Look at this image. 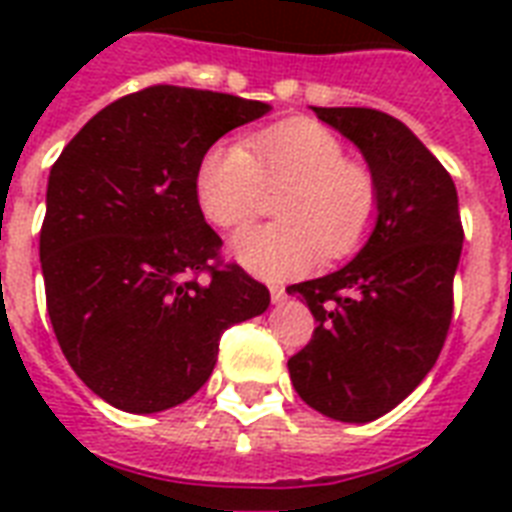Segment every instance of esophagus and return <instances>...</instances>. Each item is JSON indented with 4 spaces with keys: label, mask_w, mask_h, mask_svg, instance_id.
<instances>
[{
    "label": "esophagus",
    "mask_w": 512,
    "mask_h": 512,
    "mask_svg": "<svg viewBox=\"0 0 512 512\" xmlns=\"http://www.w3.org/2000/svg\"><path fill=\"white\" fill-rule=\"evenodd\" d=\"M271 300H273V303H281V300H287V289L271 287Z\"/></svg>",
    "instance_id": "34e87169"
}]
</instances>
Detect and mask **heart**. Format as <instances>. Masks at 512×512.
<instances>
[{"label": "heart", "mask_w": 512, "mask_h": 512, "mask_svg": "<svg viewBox=\"0 0 512 512\" xmlns=\"http://www.w3.org/2000/svg\"><path fill=\"white\" fill-rule=\"evenodd\" d=\"M276 201L279 225L233 236L231 252L260 279H295L321 255L348 257L372 231L380 209L377 180L350 162L348 148L327 127L308 119L271 124L239 140H217L193 175L196 204L217 228H241Z\"/></svg>", "instance_id": "1"}]
</instances>
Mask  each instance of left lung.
I'll return each instance as SVG.
<instances>
[{
	"instance_id": "8db88e82",
	"label": "left lung",
	"mask_w": 512,
	"mask_h": 512,
	"mask_svg": "<svg viewBox=\"0 0 512 512\" xmlns=\"http://www.w3.org/2000/svg\"><path fill=\"white\" fill-rule=\"evenodd\" d=\"M353 140L377 191V225L345 268L289 287L311 308V342L289 358L297 396L342 422L388 414L433 369L454 313L462 252L457 188L412 130L377 108H313Z\"/></svg>"
}]
</instances>
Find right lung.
<instances>
[{
  "label": "right lung",
  "mask_w": 512,
  "mask_h": 512,
  "mask_svg": "<svg viewBox=\"0 0 512 512\" xmlns=\"http://www.w3.org/2000/svg\"><path fill=\"white\" fill-rule=\"evenodd\" d=\"M268 111L154 84L98 111L52 164L39 231L52 332L79 380L122 412L188 401L225 329L271 303L265 284L220 257L193 193L201 154Z\"/></svg>",
  "instance_id": "add662e5"
}]
</instances>
